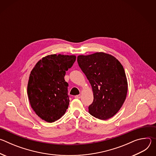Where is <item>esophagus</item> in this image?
Wrapping results in <instances>:
<instances>
[{
	"label": "esophagus",
	"mask_w": 156,
	"mask_h": 156,
	"mask_svg": "<svg viewBox=\"0 0 156 156\" xmlns=\"http://www.w3.org/2000/svg\"><path fill=\"white\" fill-rule=\"evenodd\" d=\"M75 98L76 99H80V98H81V95H80V94L76 95V96H75Z\"/></svg>",
	"instance_id": "1"
}]
</instances>
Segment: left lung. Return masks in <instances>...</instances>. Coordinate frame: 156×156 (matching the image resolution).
Here are the masks:
<instances>
[{"label":"left lung","instance_id":"obj_1","mask_svg":"<svg viewBox=\"0 0 156 156\" xmlns=\"http://www.w3.org/2000/svg\"><path fill=\"white\" fill-rule=\"evenodd\" d=\"M77 62L93 89L94 100L88 107L89 112L101 120L112 117L122 107L128 91L122 65L104 52L78 55Z\"/></svg>","mask_w":156,"mask_h":156}]
</instances>
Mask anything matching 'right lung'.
I'll return each instance as SVG.
<instances>
[{"mask_svg":"<svg viewBox=\"0 0 156 156\" xmlns=\"http://www.w3.org/2000/svg\"><path fill=\"white\" fill-rule=\"evenodd\" d=\"M75 60V55H48L31 72L27 87L29 101L35 113L47 122L58 120L68 108L69 84L64 76Z\"/></svg>","mask_w":156,"mask_h":156,"instance_id":"obj_1","label":"right lung"}]
</instances>
